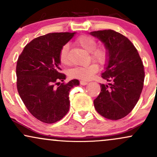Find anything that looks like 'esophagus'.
I'll list each match as a JSON object with an SVG mask.
<instances>
[{
	"instance_id": "34e87169",
	"label": "esophagus",
	"mask_w": 157,
	"mask_h": 157,
	"mask_svg": "<svg viewBox=\"0 0 157 157\" xmlns=\"http://www.w3.org/2000/svg\"><path fill=\"white\" fill-rule=\"evenodd\" d=\"M80 83L82 85V86H85V85L88 84V82L87 81H85V80H80Z\"/></svg>"
}]
</instances>
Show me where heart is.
<instances>
[{
  "mask_svg": "<svg viewBox=\"0 0 157 157\" xmlns=\"http://www.w3.org/2000/svg\"><path fill=\"white\" fill-rule=\"evenodd\" d=\"M76 43L85 50L90 52L91 60L96 61L101 65H105L109 60V53L108 48L105 46H97V43L94 37L90 35H82L77 37ZM68 52L69 46L68 44H64L60 48L59 53V60L62 64L68 65L70 63ZM98 65L93 63L86 66H77L71 68L68 71V75L71 78L88 80L98 71Z\"/></svg>",
  "mask_w": 157,
  "mask_h": 157,
  "instance_id": "1",
  "label": "heart"
}]
</instances>
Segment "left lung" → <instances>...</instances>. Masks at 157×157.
I'll list each match as a JSON object with an SVG mask.
<instances>
[{
  "label": "left lung",
  "mask_w": 157,
  "mask_h": 157,
  "mask_svg": "<svg viewBox=\"0 0 157 157\" xmlns=\"http://www.w3.org/2000/svg\"><path fill=\"white\" fill-rule=\"evenodd\" d=\"M90 34L101 40L109 53L102 77L110 83L100 84L94 108L105 118L120 120L132 111L140 99L145 79L143 63L134 44L122 34L111 29Z\"/></svg>",
  "instance_id": "left-lung-1"
}]
</instances>
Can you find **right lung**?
<instances>
[{"label":"right lung","mask_w":157,"mask_h":157,"mask_svg":"<svg viewBox=\"0 0 157 157\" xmlns=\"http://www.w3.org/2000/svg\"><path fill=\"white\" fill-rule=\"evenodd\" d=\"M75 32H54L40 36L27 44L16 66L17 89L30 113L40 121L54 123L69 110V91L79 80L62 82L59 53Z\"/></svg>","instance_id":"right-lung-1"}]
</instances>
